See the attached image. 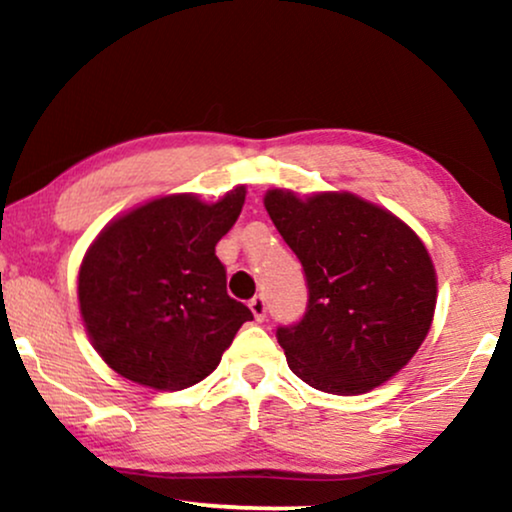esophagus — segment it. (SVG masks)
Segmentation results:
<instances>
[{"label":"esophagus","mask_w":512,"mask_h":512,"mask_svg":"<svg viewBox=\"0 0 512 512\" xmlns=\"http://www.w3.org/2000/svg\"><path fill=\"white\" fill-rule=\"evenodd\" d=\"M249 310L254 312L256 321H263L265 319V312H268V303H265L263 296H254L249 300Z\"/></svg>","instance_id":"obj_1"}]
</instances>
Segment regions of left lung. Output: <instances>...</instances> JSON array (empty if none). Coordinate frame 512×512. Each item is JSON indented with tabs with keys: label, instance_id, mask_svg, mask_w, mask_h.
Segmentation results:
<instances>
[{
	"label": "left lung",
	"instance_id": "8db88e82",
	"mask_svg": "<svg viewBox=\"0 0 512 512\" xmlns=\"http://www.w3.org/2000/svg\"><path fill=\"white\" fill-rule=\"evenodd\" d=\"M272 223L303 265L307 307L277 328L289 368L326 394L380 387L408 363L436 310L424 242L387 209L352 193H265Z\"/></svg>",
	"mask_w": 512,
	"mask_h": 512
}]
</instances>
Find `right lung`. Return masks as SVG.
Masks as SVG:
<instances>
[{
    "label": "right lung",
    "mask_w": 512,
    "mask_h": 512,
    "mask_svg": "<svg viewBox=\"0 0 512 512\" xmlns=\"http://www.w3.org/2000/svg\"><path fill=\"white\" fill-rule=\"evenodd\" d=\"M244 186L219 202L181 193L118 216L79 270V305L97 354L151 389L193 387L219 366L254 314L226 291L216 242L233 228Z\"/></svg>",
    "instance_id": "right-lung-1"
}]
</instances>
